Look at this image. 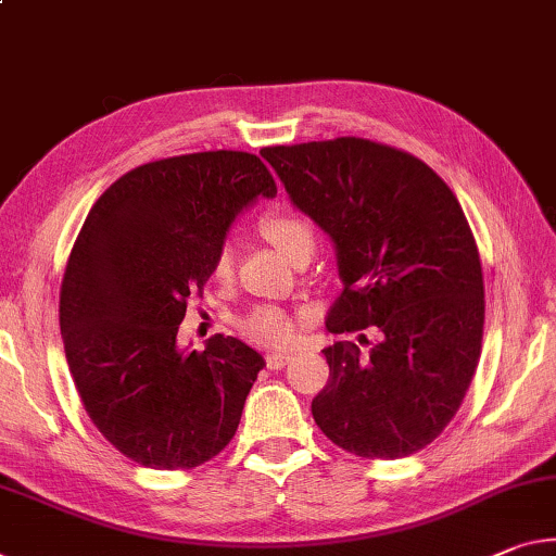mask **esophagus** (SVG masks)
<instances>
[{"mask_svg":"<svg viewBox=\"0 0 556 556\" xmlns=\"http://www.w3.org/2000/svg\"><path fill=\"white\" fill-rule=\"evenodd\" d=\"M289 354H285V351H271V354H267V366L271 368V371H281L289 364Z\"/></svg>","mask_w":556,"mask_h":556,"instance_id":"1","label":"esophagus"}]
</instances>
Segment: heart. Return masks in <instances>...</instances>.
<instances>
[{
  "instance_id": "b5f03b06",
  "label": "heart",
  "mask_w": 556,
  "mask_h": 556,
  "mask_svg": "<svg viewBox=\"0 0 556 556\" xmlns=\"http://www.w3.org/2000/svg\"><path fill=\"white\" fill-rule=\"evenodd\" d=\"M262 232L289 260H294L299 252L306 250V247H314V230L309 219L289 207H277L264 215ZM230 271L232 247L225 244L215 260V275L230 277ZM240 329L247 339L264 343V346H287L296 333V316L279 309V306L264 304L244 316Z\"/></svg>"
}]
</instances>
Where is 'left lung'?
Returning <instances> with one entry per match:
<instances>
[{
    "label": "left lung",
    "mask_w": 556,
    "mask_h": 556,
    "mask_svg": "<svg viewBox=\"0 0 556 556\" xmlns=\"http://www.w3.org/2000/svg\"><path fill=\"white\" fill-rule=\"evenodd\" d=\"M292 205L329 235L343 292L312 401L324 435L361 457L413 455L443 433L480 361L482 267L453 190L410 153L366 138L264 148Z\"/></svg>",
    "instance_id": "1"
}]
</instances>
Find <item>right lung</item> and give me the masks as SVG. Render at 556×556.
Returning <instances> with one entry per match:
<instances>
[{"instance_id": "add662e5", "label": "right lung", "mask_w": 556, "mask_h": 556, "mask_svg": "<svg viewBox=\"0 0 556 556\" xmlns=\"http://www.w3.org/2000/svg\"><path fill=\"white\" fill-rule=\"evenodd\" d=\"M275 195L257 155L210 151L136 167L88 213L61 281V337L88 418L138 465L198 468L240 426L264 358L223 333L188 354L178 326L235 217Z\"/></svg>"}]
</instances>
